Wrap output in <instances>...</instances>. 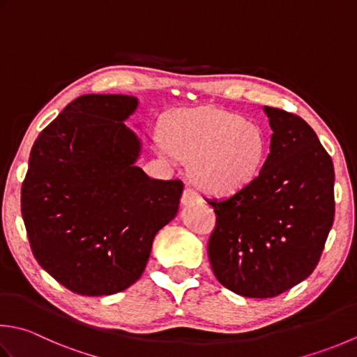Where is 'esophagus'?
Returning a JSON list of instances; mask_svg holds the SVG:
<instances>
[{"instance_id":"esophagus-1","label":"esophagus","mask_w":357,"mask_h":357,"mask_svg":"<svg viewBox=\"0 0 357 357\" xmlns=\"http://www.w3.org/2000/svg\"><path fill=\"white\" fill-rule=\"evenodd\" d=\"M202 198L199 197V195L193 190V188L190 187H185L184 188V193H183V198H181V202H183L184 206H188V204H193V202H199Z\"/></svg>"}]
</instances>
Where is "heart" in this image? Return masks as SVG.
Returning a JSON list of instances; mask_svg holds the SVG:
<instances>
[{
	"mask_svg": "<svg viewBox=\"0 0 357 357\" xmlns=\"http://www.w3.org/2000/svg\"><path fill=\"white\" fill-rule=\"evenodd\" d=\"M153 144L172 162L190 160L195 183L216 197L235 195L252 184L266 158V136L257 123L216 108L174 114L167 135L158 130Z\"/></svg>",
	"mask_w": 357,
	"mask_h": 357,
	"instance_id": "obj_1",
	"label": "heart"
}]
</instances>
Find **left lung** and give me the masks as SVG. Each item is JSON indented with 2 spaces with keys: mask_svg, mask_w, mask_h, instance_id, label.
I'll use <instances>...</instances> for the list:
<instances>
[{
  "mask_svg": "<svg viewBox=\"0 0 357 357\" xmlns=\"http://www.w3.org/2000/svg\"><path fill=\"white\" fill-rule=\"evenodd\" d=\"M269 155L244 190L208 201L216 225L208 260L235 294L269 298L316 269L334 221V167L302 117L264 107Z\"/></svg>",
  "mask_w": 357,
  "mask_h": 357,
  "instance_id": "1",
  "label": "left lung"
}]
</instances>
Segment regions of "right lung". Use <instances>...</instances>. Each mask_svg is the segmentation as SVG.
Listing matches in <instances>:
<instances>
[{
    "mask_svg": "<svg viewBox=\"0 0 357 357\" xmlns=\"http://www.w3.org/2000/svg\"><path fill=\"white\" fill-rule=\"evenodd\" d=\"M137 99L77 97L40 132L21 185L35 260L66 289L109 296L142 275L155 235L174 218L184 184L135 165L141 142L123 121Z\"/></svg>",
    "mask_w": 357,
    "mask_h": 357,
    "instance_id": "right-lung-1",
    "label": "right lung"
}]
</instances>
